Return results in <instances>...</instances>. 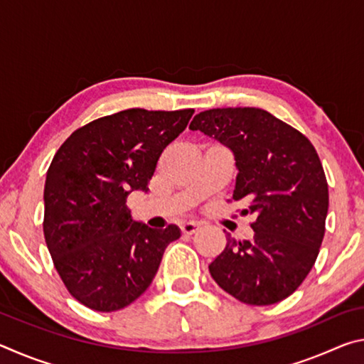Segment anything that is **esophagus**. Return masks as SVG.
I'll return each mask as SVG.
<instances>
[{"label": "esophagus", "instance_id": "1", "mask_svg": "<svg viewBox=\"0 0 364 364\" xmlns=\"http://www.w3.org/2000/svg\"><path fill=\"white\" fill-rule=\"evenodd\" d=\"M197 230H199V225L194 223V221H188V223L181 225L183 234H194Z\"/></svg>", "mask_w": 364, "mask_h": 364}]
</instances>
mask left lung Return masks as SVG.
Returning a JSON list of instances; mask_svg holds the SVG:
<instances>
[{"label": "left lung", "mask_w": 364, "mask_h": 364, "mask_svg": "<svg viewBox=\"0 0 364 364\" xmlns=\"http://www.w3.org/2000/svg\"><path fill=\"white\" fill-rule=\"evenodd\" d=\"M189 128L232 152V199L249 202L241 213L257 217L250 241L228 234L225 250L208 264L212 278L244 304H278L304 282L324 237L329 193L315 147L257 107L204 110Z\"/></svg>", "instance_id": "8db88e82"}]
</instances>
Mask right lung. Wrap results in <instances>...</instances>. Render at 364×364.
<instances>
[{
    "label": "right lung",
    "instance_id": "1",
    "mask_svg": "<svg viewBox=\"0 0 364 364\" xmlns=\"http://www.w3.org/2000/svg\"><path fill=\"white\" fill-rule=\"evenodd\" d=\"M193 109H127L73 132L49 165L43 232L67 291L96 311L144 294L180 228L152 230L127 207L147 193L160 154L188 127Z\"/></svg>",
    "mask_w": 364,
    "mask_h": 364
}]
</instances>
